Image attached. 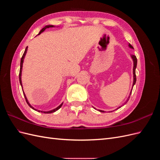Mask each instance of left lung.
Returning a JSON list of instances; mask_svg holds the SVG:
<instances>
[{
  "instance_id": "left-lung-1",
  "label": "left lung",
  "mask_w": 160,
  "mask_h": 160,
  "mask_svg": "<svg viewBox=\"0 0 160 160\" xmlns=\"http://www.w3.org/2000/svg\"><path fill=\"white\" fill-rule=\"evenodd\" d=\"M128 46H129V48H131V49H133V47L129 43V45H128ZM131 57H132V60H133V85H132V90H131V91H130V94H129V97H128V99H127V101H125V102L122 105V106H123V105H124L125 103H126L128 101V100H129V98H130V95H131V94H132V89H133V87L134 86V85L135 84V82H136V75H135V69H136V67H137V58H136V57H135V55H131ZM122 106H119V107H118L117 109H115V110H117V109H119L120 108H122ZM95 109H96L94 107H93ZM115 110H113V111H109V112H112V111H114ZM98 111H100V112H102V113H105V111H103V110H100V109H98Z\"/></svg>"
}]
</instances>
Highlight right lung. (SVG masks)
Returning <instances> with one entry per match:
<instances>
[{"label":"right lung","mask_w":160,"mask_h":160,"mask_svg":"<svg viewBox=\"0 0 160 160\" xmlns=\"http://www.w3.org/2000/svg\"><path fill=\"white\" fill-rule=\"evenodd\" d=\"M50 27H55V26H54V25H46L45 27H43V28H42V29L40 31L39 33H38V35H40V34H41V33H42L43 31H44L46 29V28H50ZM27 49H28V47H26L25 51V52H24L23 55H22V58H21V65H20V72H19V81H20V84H21V87H22V92H23L24 96H25V100H26V101H27V104L28 105V106H29V107H30L31 108H32V109L35 110V111H38V112H41V113H54V112H55L56 111H57L58 109H59L61 108V106H62V103H61L60 105L58 106V107H57V108H56L55 109H52V110H51V111H44L38 110V109H35V108H34L32 107V105H31L29 103V102H28V99H27V97H26V95H25V92L23 91V89H22V80H21V77H22V64H23L24 59H25V55H26V54H27Z\"/></svg>","instance_id":"1"}]
</instances>
